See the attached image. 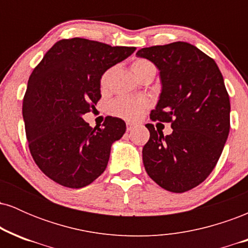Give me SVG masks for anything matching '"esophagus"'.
I'll return each mask as SVG.
<instances>
[{"label": "esophagus", "mask_w": 248, "mask_h": 248, "mask_svg": "<svg viewBox=\"0 0 248 248\" xmlns=\"http://www.w3.org/2000/svg\"><path fill=\"white\" fill-rule=\"evenodd\" d=\"M135 127H136L135 124H132V122H127V132H132V130Z\"/></svg>", "instance_id": "1"}]
</instances>
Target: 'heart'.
Here are the masks:
<instances>
[{
	"label": "heart",
	"mask_w": 248,
	"mask_h": 248,
	"mask_svg": "<svg viewBox=\"0 0 248 248\" xmlns=\"http://www.w3.org/2000/svg\"><path fill=\"white\" fill-rule=\"evenodd\" d=\"M132 71L138 78L146 73L147 71L155 69L152 62L144 58H138L132 62ZM110 73L112 69H108L102 73L100 77V87L101 90H107L109 85ZM149 107V102L142 98H132V96H119L115 100L109 104V113L118 118L124 119L127 121H136L143 114L144 110Z\"/></svg>",
	"instance_id": "obj_1"
}]
</instances>
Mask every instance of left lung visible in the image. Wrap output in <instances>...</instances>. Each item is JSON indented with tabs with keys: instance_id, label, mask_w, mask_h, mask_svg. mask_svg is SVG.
I'll list each match as a JSON object with an SVG mask.
<instances>
[{
	"instance_id": "left-lung-1",
	"label": "left lung",
	"mask_w": 248,
	"mask_h": 248,
	"mask_svg": "<svg viewBox=\"0 0 248 248\" xmlns=\"http://www.w3.org/2000/svg\"><path fill=\"white\" fill-rule=\"evenodd\" d=\"M136 56L160 70L162 92L150 119L172 128L164 136L146 124V171L168 191H189L212 172L229 136L231 106L223 76L211 57L186 42L143 47Z\"/></svg>"
}]
</instances>
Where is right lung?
<instances>
[{
  "instance_id": "obj_1",
  "label": "right lung",
  "mask_w": 248,
  "mask_h": 248,
  "mask_svg": "<svg viewBox=\"0 0 248 248\" xmlns=\"http://www.w3.org/2000/svg\"><path fill=\"white\" fill-rule=\"evenodd\" d=\"M134 51L79 37L61 39L33 69L22 107L25 134L37 167L56 183L79 189L106 169L110 146L126 124L107 116L102 127L92 128L82 115L100 100L102 73Z\"/></svg>"
}]
</instances>
